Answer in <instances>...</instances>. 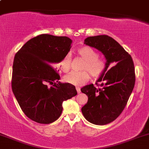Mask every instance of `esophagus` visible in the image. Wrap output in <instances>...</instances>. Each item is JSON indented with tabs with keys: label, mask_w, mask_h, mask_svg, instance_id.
Segmentation results:
<instances>
[{
	"label": "esophagus",
	"mask_w": 149,
	"mask_h": 149,
	"mask_svg": "<svg viewBox=\"0 0 149 149\" xmlns=\"http://www.w3.org/2000/svg\"><path fill=\"white\" fill-rule=\"evenodd\" d=\"M76 91H77V93H81V88H80L79 87H76Z\"/></svg>",
	"instance_id": "1"
}]
</instances>
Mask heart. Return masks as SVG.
Returning a JSON list of instances; mask_svg holds the SVG:
<instances>
[{
  "instance_id": "obj_1",
  "label": "heart",
  "mask_w": 149,
  "mask_h": 149,
  "mask_svg": "<svg viewBox=\"0 0 149 149\" xmlns=\"http://www.w3.org/2000/svg\"><path fill=\"white\" fill-rule=\"evenodd\" d=\"M77 53L84 60L81 69L83 71L71 72L63 78L65 82L75 86H81L90 79V72L92 77L99 78L104 73L107 67V62L102 58H100L98 53L90 47H82L77 49ZM71 56L66 54L58 63V67L64 73L71 68ZM89 72V73L88 72Z\"/></svg>"
}]
</instances>
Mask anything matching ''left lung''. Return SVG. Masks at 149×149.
<instances>
[{"label":"left lung","instance_id":"1","mask_svg":"<svg viewBox=\"0 0 149 149\" xmlns=\"http://www.w3.org/2000/svg\"><path fill=\"white\" fill-rule=\"evenodd\" d=\"M84 44L103 54L107 67L96 82L98 88L90 84L81 89L88 97L81 111L91 123L107 125L120 116L128 102L135 84L134 65L130 54L109 36L89 37ZM110 65L114 66L109 70Z\"/></svg>","mask_w":149,"mask_h":149}]
</instances>
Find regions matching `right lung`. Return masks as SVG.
Returning <instances> with one entry per match:
<instances>
[{
    "label": "right lung",
    "mask_w": 149,
    "mask_h": 149,
    "mask_svg": "<svg viewBox=\"0 0 149 149\" xmlns=\"http://www.w3.org/2000/svg\"><path fill=\"white\" fill-rule=\"evenodd\" d=\"M71 44L67 37L43 34L29 40L16 53L12 90L31 120L52 123L61 116L62 102L77 95L74 86L58 82L59 74L52 66L68 53Z\"/></svg>",
    "instance_id": "obj_1"
}]
</instances>
